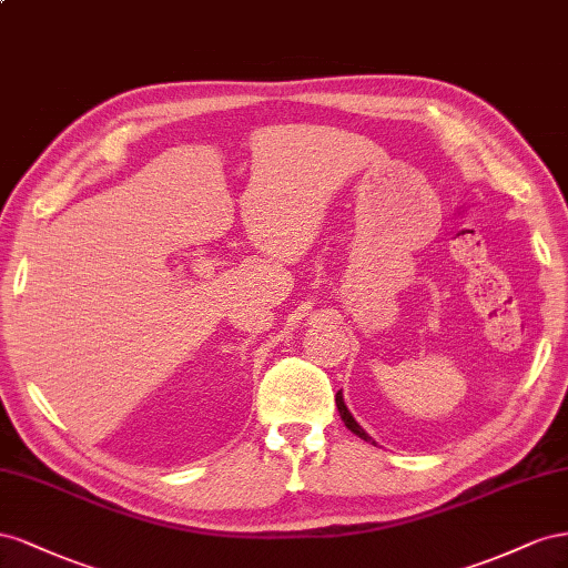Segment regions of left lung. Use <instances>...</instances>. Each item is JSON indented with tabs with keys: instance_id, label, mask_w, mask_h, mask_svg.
Returning <instances> with one entry per match:
<instances>
[{
	"instance_id": "obj_1",
	"label": "left lung",
	"mask_w": 568,
	"mask_h": 568,
	"mask_svg": "<svg viewBox=\"0 0 568 568\" xmlns=\"http://www.w3.org/2000/svg\"><path fill=\"white\" fill-rule=\"evenodd\" d=\"M335 404H337V412H339V418H343L345 420V426L354 433V435H359L362 437V440H366V443H371V445H376V440H374V437H371L359 424H356V420H354V416L349 414V409H347V404H345V399H343V390H339L337 395H335Z\"/></svg>"
}]
</instances>
